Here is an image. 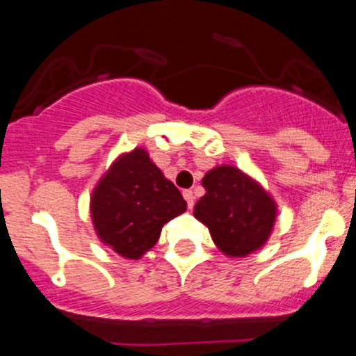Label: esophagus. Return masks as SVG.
<instances>
[{"label": "esophagus", "mask_w": 356, "mask_h": 356, "mask_svg": "<svg viewBox=\"0 0 356 356\" xmlns=\"http://www.w3.org/2000/svg\"><path fill=\"white\" fill-rule=\"evenodd\" d=\"M184 197H185V201H187L188 209H193V207H194V194H193V191H184Z\"/></svg>", "instance_id": "1"}]
</instances>
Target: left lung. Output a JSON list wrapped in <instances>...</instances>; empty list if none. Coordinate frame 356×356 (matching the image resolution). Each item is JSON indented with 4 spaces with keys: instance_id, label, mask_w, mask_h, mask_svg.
<instances>
[{
    "instance_id": "8db88e82",
    "label": "left lung",
    "mask_w": 356,
    "mask_h": 356,
    "mask_svg": "<svg viewBox=\"0 0 356 356\" xmlns=\"http://www.w3.org/2000/svg\"><path fill=\"white\" fill-rule=\"evenodd\" d=\"M201 185L207 193L197 200L194 217L209 228L221 253L248 257L269 241L278 207L254 178L222 163L210 169Z\"/></svg>"
}]
</instances>
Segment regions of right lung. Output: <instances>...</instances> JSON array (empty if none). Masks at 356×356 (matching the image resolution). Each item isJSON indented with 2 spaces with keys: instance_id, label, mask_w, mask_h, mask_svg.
Returning <instances> with one entry per match:
<instances>
[{
  "instance_id": "right-lung-1",
  "label": "right lung",
  "mask_w": 356,
  "mask_h": 356,
  "mask_svg": "<svg viewBox=\"0 0 356 356\" xmlns=\"http://www.w3.org/2000/svg\"><path fill=\"white\" fill-rule=\"evenodd\" d=\"M187 210L180 191L144 147L122 153L90 196L97 238L122 259L139 260L155 246L162 226Z\"/></svg>"
}]
</instances>
